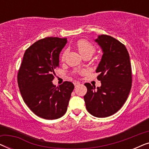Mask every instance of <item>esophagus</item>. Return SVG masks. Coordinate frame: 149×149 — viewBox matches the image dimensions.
<instances>
[{"mask_svg": "<svg viewBox=\"0 0 149 149\" xmlns=\"http://www.w3.org/2000/svg\"><path fill=\"white\" fill-rule=\"evenodd\" d=\"M74 85L75 87H77L78 86H79V85H80V83H79V82H74Z\"/></svg>", "mask_w": 149, "mask_h": 149, "instance_id": "esophagus-1", "label": "esophagus"}]
</instances>
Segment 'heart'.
Wrapping results in <instances>:
<instances>
[{"instance_id":"b5f03b06","label":"heart","mask_w":149,"mask_h":149,"mask_svg":"<svg viewBox=\"0 0 149 149\" xmlns=\"http://www.w3.org/2000/svg\"><path fill=\"white\" fill-rule=\"evenodd\" d=\"M76 46L77 49H78L79 53H80L81 55L83 57V58L87 56L91 57L93 56V54L95 52V50H96L95 49V46L93 45L91 42L85 39L79 40L77 42ZM66 54V51L63 52L62 56H61V60H64Z\"/></svg>"}]
</instances>
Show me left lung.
<instances>
[{
	"mask_svg": "<svg viewBox=\"0 0 149 149\" xmlns=\"http://www.w3.org/2000/svg\"><path fill=\"white\" fill-rule=\"evenodd\" d=\"M103 51L96 69L101 87L86 83L84 100L87 111L96 117H109L127 100L132 83L130 56L125 46L111 36L102 34L95 40Z\"/></svg>",
	"mask_w": 149,
	"mask_h": 149,
	"instance_id": "8db88e82",
	"label": "left lung"
}]
</instances>
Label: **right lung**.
Masks as SVG:
<instances>
[{
	"label": "right lung",
	"mask_w": 149,
	"mask_h": 149,
	"mask_svg": "<svg viewBox=\"0 0 149 149\" xmlns=\"http://www.w3.org/2000/svg\"><path fill=\"white\" fill-rule=\"evenodd\" d=\"M66 38L47 37L38 40L24 53L18 70L17 83L24 102L38 117L56 119L66 113L74 85L65 81L53 84L59 67V55Z\"/></svg>",
	"instance_id": "right-lung-1"
}]
</instances>
